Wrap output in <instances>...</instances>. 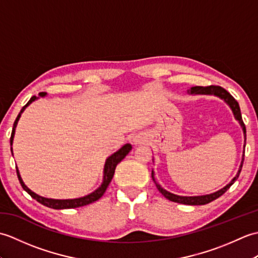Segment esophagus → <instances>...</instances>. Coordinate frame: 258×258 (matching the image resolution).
<instances>
[{
    "instance_id": "esophagus-1",
    "label": "esophagus",
    "mask_w": 258,
    "mask_h": 258,
    "mask_svg": "<svg viewBox=\"0 0 258 258\" xmlns=\"http://www.w3.org/2000/svg\"><path fill=\"white\" fill-rule=\"evenodd\" d=\"M133 142H134V144L136 145V144H142V143H144L145 140H144L143 138H141V136H135V138L133 139Z\"/></svg>"
}]
</instances>
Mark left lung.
Listing matches in <instances>:
<instances>
[{
  "label": "left lung",
  "mask_w": 258,
  "mask_h": 258,
  "mask_svg": "<svg viewBox=\"0 0 258 258\" xmlns=\"http://www.w3.org/2000/svg\"><path fill=\"white\" fill-rule=\"evenodd\" d=\"M189 94H204V95H215V96H218L220 98H222V100L225 101L229 107L232 108L233 111V114L235 118H236L240 126H242L243 128V132H244V136H245V142H246V127H245V124L243 122L242 119V114H240V108H239V105L237 101L235 100V98L229 94V93L224 90L223 87L221 86H215V85H211V86H194V87H190V90L187 91ZM245 146V145H244ZM243 162H244V155H243V158H242V163H240V166H239V169L238 172L236 174V176H235L231 182H229L225 187H223L222 189L215 191V193H212V194H207V195H202V196H179V195H175V194H172L169 193V191L165 190L164 188L161 187V185L156 183V180L154 178V172L152 171V178L153 180H154V183L156 184V187L157 189L160 190V193H162V195H164L166 197L167 200L172 201V202H175V203H179V204H185V205H204V204H207V203H210L214 200H216L220 197L221 195H223L225 191L231 187V186L234 184L235 180H236L239 176V173L240 171H242V166H243Z\"/></svg>",
  "instance_id": "1"
}]
</instances>
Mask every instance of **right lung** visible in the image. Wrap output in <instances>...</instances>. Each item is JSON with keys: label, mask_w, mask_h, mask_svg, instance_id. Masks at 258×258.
<instances>
[{"label": "right lung", "mask_w": 258, "mask_h": 258, "mask_svg": "<svg viewBox=\"0 0 258 258\" xmlns=\"http://www.w3.org/2000/svg\"><path fill=\"white\" fill-rule=\"evenodd\" d=\"M41 97H44L46 95V93L44 92H41L40 94ZM38 97L36 96H32L30 98V101L26 103V105H24L23 107H22L21 112L19 113L18 117H16L15 122L13 124V130H12V134H11V139H10V143H11V146H12L13 144V139H14V134H15V128H16V125H18V122L19 119L21 117V114L24 112V109L30 105V104L32 102H34L35 100H37ZM132 150V145L131 144H125L124 146L120 147V149L115 152L114 154H112L111 156H109L106 162H105V165H104V175H103V183L102 185L98 187L97 189H95L94 191H92L91 194L86 195V196H83V197H80V199H73V200H54V199H46V197H43V196H40L35 194L34 191H32L27 186L24 184L23 180H22L21 178V175H20V172H19V168L16 167V174H18V177H19V180H20V184L22 187H23V189L25 191H27L33 199L36 200L38 203H41L42 205L44 206H47L50 208H54V210H65V208H76V207H81V206H85V205H89L91 204V203H94L96 202L97 200H100L101 197L103 196V194L105 193V190L107 188L108 184L111 183V180L114 176V172H115V168H116V165L117 164L123 160V158L128 154V152ZM11 152H12V147H11Z\"/></svg>", "instance_id": "1"}]
</instances>
